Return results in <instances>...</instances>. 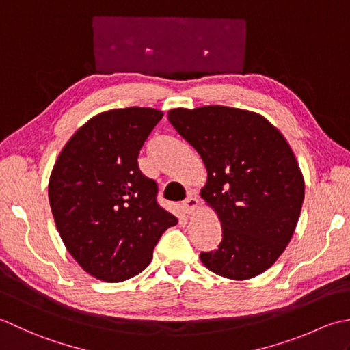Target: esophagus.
Listing matches in <instances>:
<instances>
[{
  "mask_svg": "<svg viewBox=\"0 0 350 350\" xmlns=\"http://www.w3.org/2000/svg\"><path fill=\"white\" fill-rule=\"evenodd\" d=\"M196 206H198V198L196 196H187L181 204V208L187 216H190L191 213L196 210Z\"/></svg>",
  "mask_w": 350,
  "mask_h": 350,
  "instance_id": "34e87169",
  "label": "esophagus"
}]
</instances>
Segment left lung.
Here are the masks:
<instances>
[{"instance_id":"8db88e82","label":"left lung","mask_w":350,"mask_h":350,"mask_svg":"<svg viewBox=\"0 0 350 350\" xmlns=\"http://www.w3.org/2000/svg\"><path fill=\"white\" fill-rule=\"evenodd\" d=\"M167 119L201 155V198L222 226L216 251L199 255L202 265L234 281L266 272L293 237L305 195L288 142L265 116L234 107L172 109Z\"/></svg>"}]
</instances>
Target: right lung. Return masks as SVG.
<instances>
[{"label":"right lung","mask_w":350,"mask_h":350,"mask_svg":"<svg viewBox=\"0 0 350 350\" xmlns=\"http://www.w3.org/2000/svg\"><path fill=\"white\" fill-rule=\"evenodd\" d=\"M163 111L128 107L89 119L63 146L48 183L54 222L68 252L99 281L120 282L152 260L178 219L157 204L139 151Z\"/></svg>","instance_id":"obj_1"}]
</instances>
